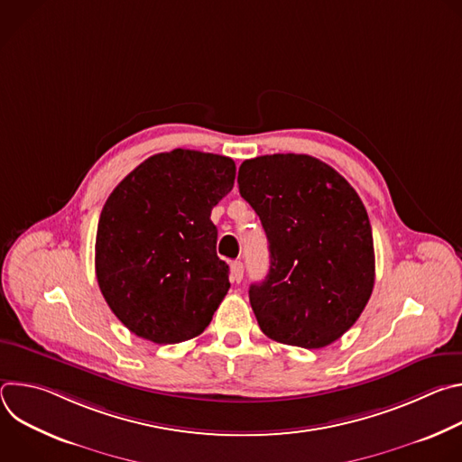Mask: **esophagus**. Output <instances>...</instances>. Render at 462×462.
Listing matches in <instances>:
<instances>
[{"label": "esophagus", "mask_w": 462, "mask_h": 462, "mask_svg": "<svg viewBox=\"0 0 462 462\" xmlns=\"http://www.w3.org/2000/svg\"><path fill=\"white\" fill-rule=\"evenodd\" d=\"M230 269H232V282L239 283V282L243 280V273H245V269H243V263H241V261H234Z\"/></svg>", "instance_id": "34e87169"}]
</instances>
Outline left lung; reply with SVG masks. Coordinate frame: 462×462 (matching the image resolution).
<instances>
[{
  "label": "left lung",
  "mask_w": 462,
  "mask_h": 462,
  "mask_svg": "<svg viewBox=\"0 0 462 462\" xmlns=\"http://www.w3.org/2000/svg\"><path fill=\"white\" fill-rule=\"evenodd\" d=\"M237 182L271 250L267 278L248 291L259 328L305 349L337 342L374 285L373 232L358 193L335 168L296 153L245 161Z\"/></svg>",
  "instance_id": "1"
}]
</instances>
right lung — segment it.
Here are the masks:
<instances>
[{
    "mask_svg": "<svg viewBox=\"0 0 462 462\" xmlns=\"http://www.w3.org/2000/svg\"><path fill=\"white\" fill-rule=\"evenodd\" d=\"M234 179L230 157L179 148L146 159L107 197L97 228V280L134 335L179 344L212 321L230 282L210 214Z\"/></svg>",
    "mask_w": 462,
    "mask_h": 462,
    "instance_id": "1",
    "label": "right lung"
}]
</instances>
